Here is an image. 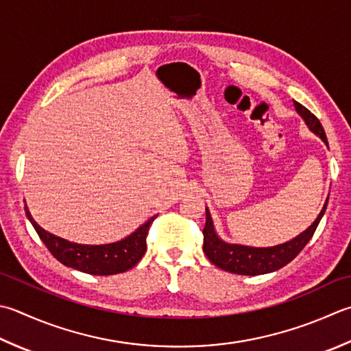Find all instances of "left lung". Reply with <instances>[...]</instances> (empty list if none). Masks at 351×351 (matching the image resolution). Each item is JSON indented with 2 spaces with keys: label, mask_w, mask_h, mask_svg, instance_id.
I'll list each match as a JSON object with an SVG mask.
<instances>
[{
  "label": "left lung",
  "mask_w": 351,
  "mask_h": 351,
  "mask_svg": "<svg viewBox=\"0 0 351 351\" xmlns=\"http://www.w3.org/2000/svg\"><path fill=\"white\" fill-rule=\"evenodd\" d=\"M293 103L295 109H297L298 114L303 117L308 129L319 135L322 141L328 146L324 128H322L319 120L317 119V115H313L306 106L301 105V103ZM327 202L324 204V207H322L317 221L308 226L304 232H301L298 237H295L291 242L272 246V248H250V246L230 245L222 242V240L216 236L215 228H213L210 213L207 210V221H205V226L202 230L205 256L208 257L213 265L221 267V269L232 274H240V276H260V274L277 271L280 267H283L285 265L292 262V260L301 252V250L307 245L308 240L312 239L322 215H324Z\"/></svg>",
  "instance_id": "8db88e82"
}]
</instances>
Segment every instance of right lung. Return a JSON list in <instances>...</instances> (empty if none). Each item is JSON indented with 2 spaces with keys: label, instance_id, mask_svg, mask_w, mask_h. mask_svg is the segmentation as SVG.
<instances>
[{
  "label": "right lung",
  "instance_id": "add662e5",
  "mask_svg": "<svg viewBox=\"0 0 351 351\" xmlns=\"http://www.w3.org/2000/svg\"><path fill=\"white\" fill-rule=\"evenodd\" d=\"M25 215L54 258H58L62 265L80 272L91 274V276H114V274L126 272L138 263L146 252V237L150 225L155 221V216L150 217L134 234L120 240V242L109 245H79L50 234L40 228L33 221L27 207Z\"/></svg>",
  "mask_w": 351,
  "mask_h": 351
}]
</instances>
